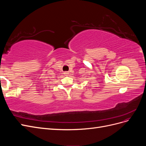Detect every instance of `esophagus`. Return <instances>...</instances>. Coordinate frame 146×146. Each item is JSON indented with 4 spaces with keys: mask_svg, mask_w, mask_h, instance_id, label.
Returning <instances> with one entry per match:
<instances>
[{
    "mask_svg": "<svg viewBox=\"0 0 146 146\" xmlns=\"http://www.w3.org/2000/svg\"><path fill=\"white\" fill-rule=\"evenodd\" d=\"M64 74L65 75H68V74H69V73H68V72H65Z\"/></svg>",
    "mask_w": 146,
    "mask_h": 146,
    "instance_id": "esophagus-1",
    "label": "esophagus"
}]
</instances>
